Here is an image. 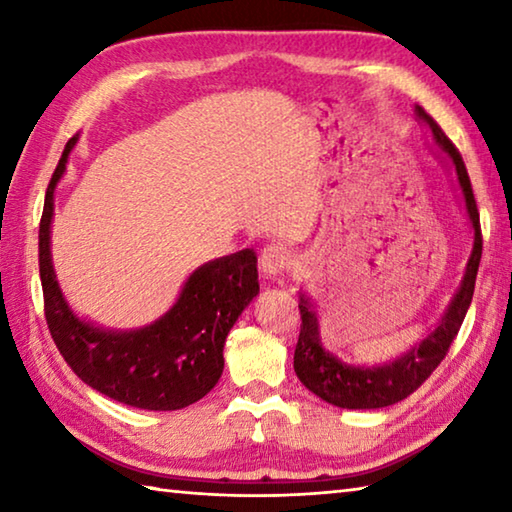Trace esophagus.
Segmentation results:
<instances>
[{"label":"esophagus","mask_w":512,"mask_h":512,"mask_svg":"<svg viewBox=\"0 0 512 512\" xmlns=\"http://www.w3.org/2000/svg\"><path fill=\"white\" fill-rule=\"evenodd\" d=\"M291 262V255L287 248H282L280 244H273V246H266L262 250V255H259V268H262V273L266 277H275L287 271V266Z\"/></svg>","instance_id":"1"}]
</instances>
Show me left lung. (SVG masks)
<instances>
[{
    "label": "left lung",
    "mask_w": 512,
    "mask_h": 512,
    "mask_svg": "<svg viewBox=\"0 0 512 512\" xmlns=\"http://www.w3.org/2000/svg\"><path fill=\"white\" fill-rule=\"evenodd\" d=\"M418 117L427 121L431 128L433 140L447 153L449 162L454 164L458 185L463 189L467 214H470L472 228H474V250L470 262H467V271L463 277L461 289H458L456 298L449 305L447 314L440 320V325L427 334L420 345H415L411 352L404 357L395 359L393 363L377 368H354L345 366L336 357H332L327 350H323L318 339V320L316 314L309 309L307 300L300 298V336L296 345V354H293V368H296L298 379L305 384L311 393H316L320 400H325L341 409H381V406H391L395 402L409 397L413 391L431 377V372L440 366V361L447 357L449 348L456 339L458 329H461L467 307H470L474 296L476 284V271H479L481 250H483V237H481V221H479V207H476V198L472 192L470 176H467L465 162L458 153L452 140L445 135L443 128L436 124V119L427 115L424 108H415Z\"/></svg>",
    "instance_id": "left-lung-1"
}]
</instances>
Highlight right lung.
<instances>
[{"instance_id":"add662e5","label":"right lung","mask_w":512,"mask_h":512,"mask_svg":"<svg viewBox=\"0 0 512 512\" xmlns=\"http://www.w3.org/2000/svg\"><path fill=\"white\" fill-rule=\"evenodd\" d=\"M69 137L49 180L40 219L38 262L45 318L67 366L94 391L146 411H176L212 391L223 372L225 336L248 302L257 296V257L239 250L198 268L167 314L133 332H108L79 320L63 300L51 268L49 225L54 189L67 155Z\"/></svg>"}]
</instances>
